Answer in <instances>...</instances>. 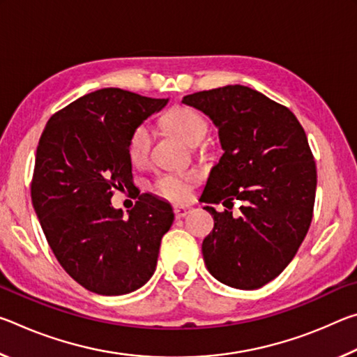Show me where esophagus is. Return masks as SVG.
Wrapping results in <instances>:
<instances>
[{"instance_id":"obj_1","label":"esophagus","mask_w":357,"mask_h":357,"mask_svg":"<svg viewBox=\"0 0 357 357\" xmlns=\"http://www.w3.org/2000/svg\"><path fill=\"white\" fill-rule=\"evenodd\" d=\"M174 215H176V219H181V217H184L190 213V206H185V204H178V206H174Z\"/></svg>"}]
</instances>
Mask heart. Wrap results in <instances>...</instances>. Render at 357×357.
Masks as SVG:
<instances>
[{"label":"heart","instance_id":"1","mask_svg":"<svg viewBox=\"0 0 357 357\" xmlns=\"http://www.w3.org/2000/svg\"><path fill=\"white\" fill-rule=\"evenodd\" d=\"M164 128L181 142L187 144L200 143L206 134V121L189 107H174L162 116ZM153 134L146 124H140L132 130L128 142V155L132 164L142 167L146 164ZM200 179L197 170H190L179 174H165L155 181L154 190L157 195L167 198L170 202H184L192 190L193 184Z\"/></svg>","mask_w":357,"mask_h":357}]
</instances>
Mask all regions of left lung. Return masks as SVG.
I'll list each match as a JSON object with an SVG mask.
<instances>
[{"mask_svg": "<svg viewBox=\"0 0 357 357\" xmlns=\"http://www.w3.org/2000/svg\"><path fill=\"white\" fill-rule=\"evenodd\" d=\"M183 104L211 118L223 149L200 198L214 217L204 264L228 287L261 288L294 258L312 222L317 167L305 132L287 107L243 84L184 96ZM234 199L243 202L238 218L210 206Z\"/></svg>", "mask_w": 357, "mask_h": 357, "instance_id": "8db88e82", "label": "left lung"}]
</instances>
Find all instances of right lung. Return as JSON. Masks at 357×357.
<instances>
[{
    "label": "right lung",
    "mask_w": 357,
    "mask_h": 357,
    "mask_svg": "<svg viewBox=\"0 0 357 357\" xmlns=\"http://www.w3.org/2000/svg\"><path fill=\"white\" fill-rule=\"evenodd\" d=\"M104 88L48 119L36 151L31 200L47 243L72 279L89 291L119 296L153 277L170 203L142 193L124 217L116 190L134 189L128 142L137 126L167 105Z\"/></svg>",
    "instance_id": "right-lung-1"
}]
</instances>
